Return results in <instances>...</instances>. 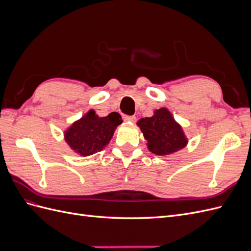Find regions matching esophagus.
<instances>
[{
	"mask_svg": "<svg viewBox=\"0 0 251 251\" xmlns=\"http://www.w3.org/2000/svg\"><path fill=\"white\" fill-rule=\"evenodd\" d=\"M124 119L125 121H127V123H135L136 121V117L134 115H126Z\"/></svg>",
	"mask_w": 251,
	"mask_h": 251,
	"instance_id": "34e87169",
	"label": "esophagus"
}]
</instances>
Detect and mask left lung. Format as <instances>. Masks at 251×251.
Returning <instances> with one entry per match:
<instances>
[{"label": "left lung", "instance_id": "obj_1", "mask_svg": "<svg viewBox=\"0 0 251 251\" xmlns=\"http://www.w3.org/2000/svg\"><path fill=\"white\" fill-rule=\"evenodd\" d=\"M137 126L148 141V149L153 154L170 155L187 144L182 127L165 108L156 110L151 117L139 119Z\"/></svg>", "mask_w": 251, "mask_h": 251}]
</instances>
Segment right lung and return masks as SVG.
<instances>
[{"label": "right lung", "instance_id": "add662e5", "mask_svg": "<svg viewBox=\"0 0 251 251\" xmlns=\"http://www.w3.org/2000/svg\"><path fill=\"white\" fill-rule=\"evenodd\" d=\"M121 123L123 119L117 112L100 117L95 111L90 110L65 132V140L79 155H93L108 146L117 126Z\"/></svg>", "mask_w": 251, "mask_h": 251}]
</instances>
